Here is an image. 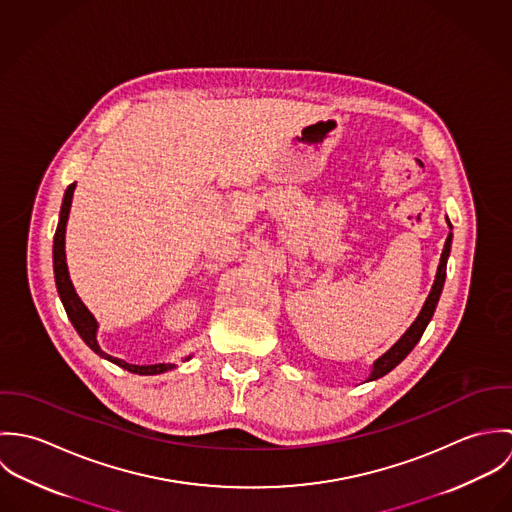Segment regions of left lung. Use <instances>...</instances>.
<instances>
[{"mask_svg":"<svg viewBox=\"0 0 512 512\" xmlns=\"http://www.w3.org/2000/svg\"><path fill=\"white\" fill-rule=\"evenodd\" d=\"M449 226H451V224H449ZM449 248H451V232H449V236H447V240H445L441 258H439L436 282H434V286H432V292L428 295V299H426V303H424V307H422L418 319H416V321L412 323V327L402 335V339H400L388 353H384V355L374 363V366H372V374H370L368 380H376V378L388 374L394 366L400 365V363L410 355V351L416 347V343L422 339V335H424V331H426V327H428V323H430V319H432V315H434V311H436L439 295H441V290H443Z\"/></svg>","mask_w":512,"mask_h":512,"instance_id":"obj_1","label":"left lung"}]
</instances>
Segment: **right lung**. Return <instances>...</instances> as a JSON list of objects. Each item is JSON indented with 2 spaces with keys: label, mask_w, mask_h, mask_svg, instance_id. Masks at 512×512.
<instances>
[{
  "label": "right lung",
  "mask_w": 512,
  "mask_h": 512,
  "mask_svg": "<svg viewBox=\"0 0 512 512\" xmlns=\"http://www.w3.org/2000/svg\"><path fill=\"white\" fill-rule=\"evenodd\" d=\"M74 185L71 183L65 191V199H63V207H61V219H59V226L55 232V244H53V266H55V282H57V290L61 295V301L67 309V315L74 325V329L78 331V335L82 337V341L100 357L108 359L114 365L122 366L134 374H161L165 370H171L173 366L171 363H159V365H130L124 363L116 357L106 355L98 343H96V319L92 317V313L86 309V305L80 301V297L76 295L73 288V282L69 278V268H67V256H65V226H67V219H69V211H71V203H73Z\"/></svg>",
  "instance_id": "right-lung-1"
}]
</instances>
